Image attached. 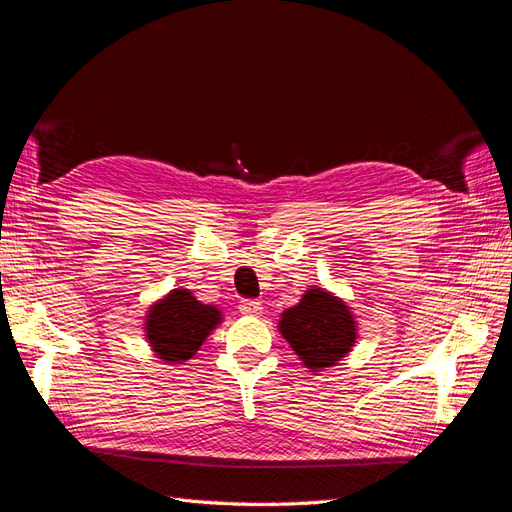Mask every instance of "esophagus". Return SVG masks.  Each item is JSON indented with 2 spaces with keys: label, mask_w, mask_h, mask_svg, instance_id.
<instances>
[{
  "label": "esophagus",
  "mask_w": 512,
  "mask_h": 512,
  "mask_svg": "<svg viewBox=\"0 0 512 512\" xmlns=\"http://www.w3.org/2000/svg\"><path fill=\"white\" fill-rule=\"evenodd\" d=\"M239 309H241V314L258 316V314H262V303L256 301V299H241L239 301Z\"/></svg>",
  "instance_id": "1"
}]
</instances>
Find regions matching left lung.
<instances>
[{"mask_svg": "<svg viewBox=\"0 0 512 512\" xmlns=\"http://www.w3.org/2000/svg\"><path fill=\"white\" fill-rule=\"evenodd\" d=\"M280 331L303 365L318 371L342 361L356 339L350 309L322 288H309L282 314Z\"/></svg>", "mask_w": 512, "mask_h": 512, "instance_id": "obj_1", "label": "left lung"}]
</instances>
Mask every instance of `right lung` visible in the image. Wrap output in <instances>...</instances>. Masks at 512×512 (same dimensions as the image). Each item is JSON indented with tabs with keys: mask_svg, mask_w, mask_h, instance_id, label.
Wrapping results in <instances>:
<instances>
[{
	"mask_svg": "<svg viewBox=\"0 0 512 512\" xmlns=\"http://www.w3.org/2000/svg\"><path fill=\"white\" fill-rule=\"evenodd\" d=\"M220 320V312L213 305L196 301L188 290H173L149 309L145 329L158 359L181 363L192 359Z\"/></svg>",
	"mask_w": 512,
	"mask_h": 512,
	"instance_id": "1",
	"label": "right lung"
}]
</instances>
